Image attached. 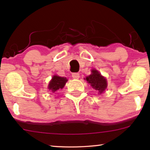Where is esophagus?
Masks as SVG:
<instances>
[{"label": "esophagus", "mask_w": 150, "mask_h": 150, "mask_svg": "<svg viewBox=\"0 0 150 150\" xmlns=\"http://www.w3.org/2000/svg\"><path fill=\"white\" fill-rule=\"evenodd\" d=\"M72 77L73 79H78L80 78V74L79 73H73L72 74Z\"/></svg>", "instance_id": "obj_1"}]
</instances>
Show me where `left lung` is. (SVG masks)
I'll use <instances>...</instances> for the list:
<instances>
[{"label": "left lung", "mask_w": 150, "mask_h": 150, "mask_svg": "<svg viewBox=\"0 0 150 150\" xmlns=\"http://www.w3.org/2000/svg\"><path fill=\"white\" fill-rule=\"evenodd\" d=\"M91 74L86 77V81L96 90H98L100 93H103L107 87V82L104 77L96 69H92Z\"/></svg>", "instance_id": "1"}]
</instances>
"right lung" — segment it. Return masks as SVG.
Masks as SVG:
<instances>
[{
  "label": "right lung",
  "instance_id": "obj_1",
  "mask_svg": "<svg viewBox=\"0 0 150 150\" xmlns=\"http://www.w3.org/2000/svg\"><path fill=\"white\" fill-rule=\"evenodd\" d=\"M67 81V79L64 77H60L58 76H54L52 80L50 82L48 85V89L52 93H55L57 90L61 89L64 87V86Z\"/></svg>",
  "mask_w": 150,
  "mask_h": 150
}]
</instances>
